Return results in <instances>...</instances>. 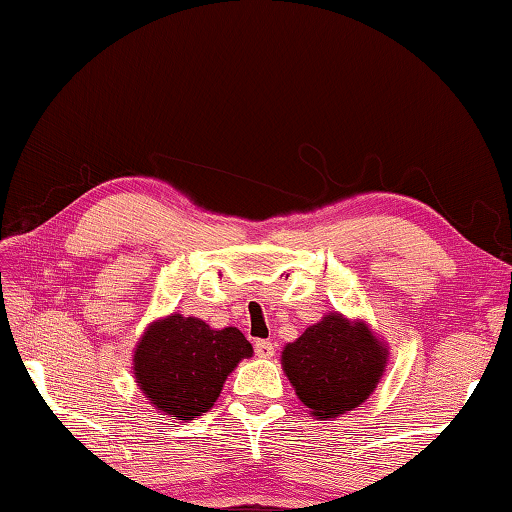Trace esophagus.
Returning a JSON list of instances; mask_svg holds the SVG:
<instances>
[{"instance_id":"esophagus-1","label":"esophagus","mask_w":512,"mask_h":512,"mask_svg":"<svg viewBox=\"0 0 512 512\" xmlns=\"http://www.w3.org/2000/svg\"><path fill=\"white\" fill-rule=\"evenodd\" d=\"M255 352H257V357L271 359L273 354H275V343H271V341H255Z\"/></svg>"}]
</instances>
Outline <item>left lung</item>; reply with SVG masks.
Here are the masks:
<instances>
[{
	"label": "left lung",
	"instance_id": "8db88e82",
	"mask_svg": "<svg viewBox=\"0 0 512 512\" xmlns=\"http://www.w3.org/2000/svg\"><path fill=\"white\" fill-rule=\"evenodd\" d=\"M386 361L384 341L363 320H348L336 311L309 325L282 350V368L298 400L323 420L366 402L384 375Z\"/></svg>",
	"mask_w": 512,
	"mask_h": 512
}]
</instances>
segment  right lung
<instances>
[{"mask_svg":"<svg viewBox=\"0 0 512 512\" xmlns=\"http://www.w3.org/2000/svg\"><path fill=\"white\" fill-rule=\"evenodd\" d=\"M253 357L237 327L212 329L201 318L171 314L146 327L133 354V375L155 409L173 420L210 411L232 370Z\"/></svg>","mask_w":512,"mask_h":512,"instance_id":"1","label":"right lung"}]
</instances>
